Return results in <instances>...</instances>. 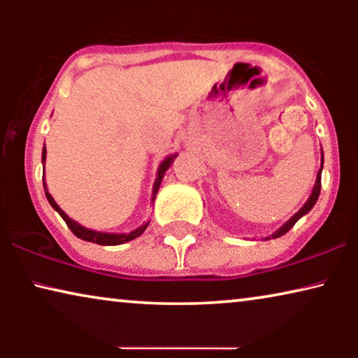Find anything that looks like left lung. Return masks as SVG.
Listing matches in <instances>:
<instances>
[{
    "instance_id": "obj_1",
    "label": "left lung",
    "mask_w": 358,
    "mask_h": 358,
    "mask_svg": "<svg viewBox=\"0 0 358 358\" xmlns=\"http://www.w3.org/2000/svg\"><path fill=\"white\" fill-rule=\"evenodd\" d=\"M322 163H324V156H321V169H320V173H317V178H316V184H315V187H313V192H311V195H310V199H308V202L303 205V207L298 210V212L293 215V217L288 220V222L283 224V227L280 228V229H277L275 233L272 234V238H278V236H282V234H285L287 231H290L292 229V227L293 224H295L298 220H300L303 215H306L308 212H310V210L315 207V203H316V200H317V197H320V192H321V171H322ZM267 239H271V238H267Z\"/></svg>"
}]
</instances>
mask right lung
<instances>
[{
  "label": "right lung",
  "mask_w": 358,
  "mask_h": 358,
  "mask_svg": "<svg viewBox=\"0 0 358 358\" xmlns=\"http://www.w3.org/2000/svg\"><path fill=\"white\" fill-rule=\"evenodd\" d=\"M45 155H47V150H45V146H43V151H42V163H45ZM176 156H178V155L169 156V158H166V159L163 161V163H161L159 169H158V178H156V182H155V187H153V200H155V197H156V194H158V189H159V185H161V180H163L164 173H166V171H168L169 166L173 164V161H174ZM43 189H45L47 200H48V202H50L52 207L55 208L58 213H60V217H62L63 220H65L66 227L71 229L75 236H78L80 239H85V241L101 244V246H117V244H124V243H127V241H131V239L138 238L140 234L145 231L146 227H148V223H150V222H146L145 224H141L140 228H136L135 231H131V233H129V234H114V233L92 231V229H87V228H85V227H81V224H78L76 222H73V220H71L70 217H68V215H66L65 212H63V210H62L60 207H58L57 202H55V200H53L52 195L48 194V190H47V187H45V182H43Z\"/></svg>",
  "instance_id": "right-lung-1"
}]
</instances>
